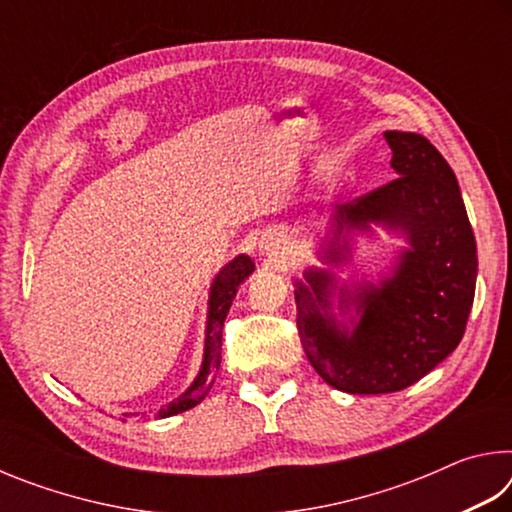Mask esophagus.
Returning a JSON list of instances; mask_svg holds the SVG:
<instances>
[{"instance_id":"esophagus-1","label":"esophagus","mask_w":512,"mask_h":512,"mask_svg":"<svg viewBox=\"0 0 512 512\" xmlns=\"http://www.w3.org/2000/svg\"><path fill=\"white\" fill-rule=\"evenodd\" d=\"M262 250L268 255V259H273V262H277V259L284 257V248L280 246V241H266V244H262Z\"/></svg>"}]
</instances>
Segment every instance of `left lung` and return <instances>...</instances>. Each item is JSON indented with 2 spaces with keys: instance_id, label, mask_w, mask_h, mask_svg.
<instances>
[{
  "instance_id": "left-lung-1",
  "label": "left lung",
  "mask_w": 512,
  "mask_h": 512,
  "mask_svg": "<svg viewBox=\"0 0 512 512\" xmlns=\"http://www.w3.org/2000/svg\"><path fill=\"white\" fill-rule=\"evenodd\" d=\"M395 180L336 205L318 257L348 264L354 237L372 225L409 248L381 280L341 284L329 268L296 280L298 332L311 366L336 391L395 393L415 384L461 343L474 302L476 241L447 160L418 133H384ZM340 298L341 315L333 314Z\"/></svg>"
}]
</instances>
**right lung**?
<instances>
[{
  "label": "right lung",
  "mask_w": 512,
  "mask_h": 512,
  "mask_svg": "<svg viewBox=\"0 0 512 512\" xmlns=\"http://www.w3.org/2000/svg\"><path fill=\"white\" fill-rule=\"evenodd\" d=\"M253 271H255L253 259L248 255H239L232 259L230 264H225L219 271V275L214 277L212 289H210V302H207L205 352H203L201 372H198L194 384L189 386L183 395L176 397L171 404H167L164 409L158 411V418H171V415L194 409V406L201 404L205 400V395L210 393V388L214 384V372L221 366V339H223L225 316H228L232 300L237 296L239 284L244 282ZM124 415H131V413H124Z\"/></svg>",
  "instance_id": "right-lung-1"
}]
</instances>
